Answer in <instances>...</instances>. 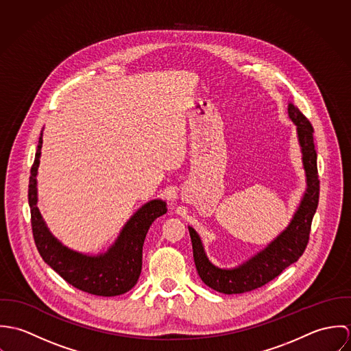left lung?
Segmentation results:
<instances>
[{"label": "left lung", "instance_id": "1", "mask_svg": "<svg viewBox=\"0 0 351 351\" xmlns=\"http://www.w3.org/2000/svg\"><path fill=\"white\" fill-rule=\"evenodd\" d=\"M288 112L292 121L298 125L302 163L308 184L304 199L289 227L265 250L232 270L213 266L204 252L199 235L189 227L197 273L206 287L219 293L238 295L266 285L280 276L288 266L295 263L306 249L312 219L319 204L320 181L317 174V154L313 143V127L309 120L293 104H289Z\"/></svg>", "mask_w": 351, "mask_h": 351}]
</instances>
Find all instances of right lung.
<instances>
[{
  "label": "right lung",
  "instance_id": "obj_1",
  "mask_svg": "<svg viewBox=\"0 0 351 351\" xmlns=\"http://www.w3.org/2000/svg\"><path fill=\"white\" fill-rule=\"evenodd\" d=\"M42 134L31 167L28 202L31 226L39 254L47 265L74 288L102 298L119 296L132 289L142 271V252L147 231L155 219L167 212L163 201L142 206L125 224L117 242L99 256H86L62 246L50 232L36 206V173L42 149Z\"/></svg>",
  "mask_w": 351,
  "mask_h": 351
}]
</instances>
